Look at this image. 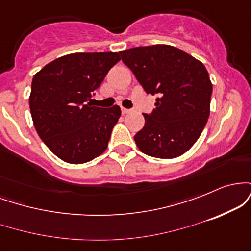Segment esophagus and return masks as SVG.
Here are the masks:
<instances>
[{
	"label": "esophagus",
	"instance_id": "34e87169",
	"mask_svg": "<svg viewBox=\"0 0 251 251\" xmlns=\"http://www.w3.org/2000/svg\"><path fill=\"white\" fill-rule=\"evenodd\" d=\"M131 112H132V109L122 107V113H123V114H128V113H131Z\"/></svg>",
	"mask_w": 251,
	"mask_h": 251
}]
</instances>
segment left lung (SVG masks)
Returning a JSON list of instances; mask_svg holds the SVG:
<instances>
[{"instance_id":"1","label":"left lung","mask_w":251,"mask_h":251,"mask_svg":"<svg viewBox=\"0 0 251 251\" xmlns=\"http://www.w3.org/2000/svg\"><path fill=\"white\" fill-rule=\"evenodd\" d=\"M123 62L148 94H158L145 125L134 135L143 153L172 159L197 142L210 114L212 83L205 66L169 45L120 51Z\"/></svg>"}]
</instances>
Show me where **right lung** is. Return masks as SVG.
Masks as SVG:
<instances>
[{
  "label": "right lung",
  "mask_w": 251,
  "mask_h": 251,
  "mask_svg": "<svg viewBox=\"0 0 251 251\" xmlns=\"http://www.w3.org/2000/svg\"><path fill=\"white\" fill-rule=\"evenodd\" d=\"M119 60L112 51L73 53L57 57L34 75L29 97L34 126L63 162L87 163L107 149L122 111L117 105L105 109L87 101Z\"/></svg>",
  "instance_id": "1"
}]
</instances>
